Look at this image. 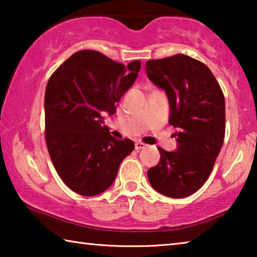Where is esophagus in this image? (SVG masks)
<instances>
[{
    "instance_id": "34e87169",
    "label": "esophagus",
    "mask_w": 257,
    "mask_h": 257,
    "mask_svg": "<svg viewBox=\"0 0 257 257\" xmlns=\"http://www.w3.org/2000/svg\"><path fill=\"white\" fill-rule=\"evenodd\" d=\"M146 146H147V145H146V144H144V143H142V142H136V144H135V150H136V151L144 150Z\"/></svg>"
}]
</instances>
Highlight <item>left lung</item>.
<instances>
[{
	"label": "left lung",
	"instance_id": "left-lung-1",
	"mask_svg": "<svg viewBox=\"0 0 257 257\" xmlns=\"http://www.w3.org/2000/svg\"><path fill=\"white\" fill-rule=\"evenodd\" d=\"M149 79L169 99V123L177 128V150L159 147L158 165L149 169L153 188L164 196L182 198L205 184L223 144L225 103L214 75L201 61L188 55L150 60Z\"/></svg>",
	"mask_w": 257,
	"mask_h": 257
}]
</instances>
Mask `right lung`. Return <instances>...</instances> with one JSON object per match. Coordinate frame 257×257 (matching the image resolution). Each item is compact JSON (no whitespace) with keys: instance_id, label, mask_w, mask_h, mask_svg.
Listing matches in <instances>:
<instances>
[{"instance_id":"add662e5","label":"right lung","mask_w":257,"mask_h":257,"mask_svg":"<svg viewBox=\"0 0 257 257\" xmlns=\"http://www.w3.org/2000/svg\"><path fill=\"white\" fill-rule=\"evenodd\" d=\"M141 61L128 66L97 51L76 52L56 69L45 90V139L56 172L82 196H95L114 181L120 163L135 149L130 139L114 138L103 112L134 85Z\"/></svg>"}]
</instances>
